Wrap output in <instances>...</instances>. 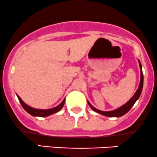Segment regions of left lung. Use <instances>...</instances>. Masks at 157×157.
<instances>
[{"mask_svg": "<svg viewBox=\"0 0 157 157\" xmlns=\"http://www.w3.org/2000/svg\"><path fill=\"white\" fill-rule=\"evenodd\" d=\"M139 64H140V73H141V79H140V85H139V88L137 91H136V93L134 94V96L132 97V98L129 100L127 103H125V105L121 106L119 109L114 110V111H100V110L95 109L94 107H93L91 104L88 102L90 107L91 108V109H93L94 111H96V112L100 113V114L104 115V116L106 117H120L123 116L124 114H125L126 113L128 112L129 110H130L132 106L134 105V103L136 102V100H138L139 97H140V94H141L142 90V86H143V74H142V65L140 61L139 60Z\"/></svg>", "mask_w": 157, "mask_h": 157, "instance_id": "obj_1", "label": "left lung"}]
</instances>
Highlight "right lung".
<instances>
[{
  "label": "right lung",
  "mask_w": 157,
  "mask_h": 157,
  "mask_svg": "<svg viewBox=\"0 0 157 157\" xmlns=\"http://www.w3.org/2000/svg\"><path fill=\"white\" fill-rule=\"evenodd\" d=\"M17 98H18L20 102H21V105H22V107L24 109L25 111H27L29 114H31L34 117H47L51 114H53V113H57V111H59L61 109H62L63 106L64 105V103H65V99H64L60 105H57V107L53 108V109H46V110L36 109H33V108L30 107V106L27 105L22 100H21V97H20L17 94Z\"/></svg>",
  "instance_id": "obj_1"
}]
</instances>
